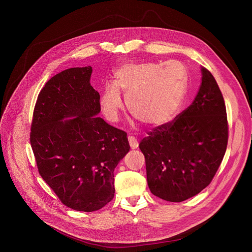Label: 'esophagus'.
<instances>
[{"label": "esophagus", "mask_w": 252, "mask_h": 252, "mask_svg": "<svg viewBox=\"0 0 252 252\" xmlns=\"http://www.w3.org/2000/svg\"><path fill=\"white\" fill-rule=\"evenodd\" d=\"M128 143L131 149H136L138 147V141L133 136H128Z\"/></svg>", "instance_id": "1"}]
</instances>
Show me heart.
I'll use <instances>...</instances> for the list:
<instances>
[{"instance_id":"obj_1","label":"heart","mask_w":252,"mask_h":252,"mask_svg":"<svg viewBox=\"0 0 252 252\" xmlns=\"http://www.w3.org/2000/svg\"><path fill=\"white\" fill-rule=\"evenodd\" d=\"M126 97L127 109L141 123L158 127L169 123L180 110L187 93L185 68L170 62L161 63H126L113 76L100 95L99 104L105 118L119 120Z\"/></svg>"}]
</instances>
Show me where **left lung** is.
<instances>
[{"instance_id":"obj_1","label":"left lung","mask_w":252,"mask_h":252,"mask_svg":"<svg viewBox=\"0 0 252 252\" xmlns=\"http://www.w3.org/2000/svg\"><path fill=\"white\" fill-rule=\"evenodd\" d=\"M193 102L173 121L155 127L140 142L151 192L182 202L208 187L220 167L228 143V122L220 89L202 67Z\"/></svg>"}]
</instances>
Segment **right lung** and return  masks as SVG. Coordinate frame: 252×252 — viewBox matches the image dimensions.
Returning <instances> with one entry per match:
<instances>
[{
	"label": "right lung",
	"instance_id": "add662e5",
	"mask_svg": "<svg viewBox=\"0 0 252 252\" xmlns=\"http://www.w3.org/2000/svg\"><path fill=\"white\" fill-rule=\"evenodd\" d=\"M92 71L90 65L71 67L49 79L30 133L40 176L63 205L80 212L112 200L114 169L130 148L126 132L96 116L100 95L90 84Z\"/></svg>",
	"mask_w": 252,
	"mask_h": 252
}]
</instances>
